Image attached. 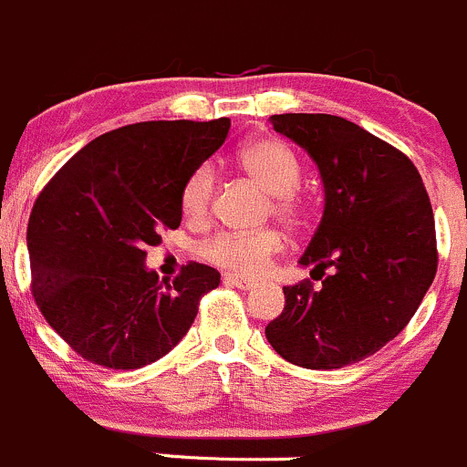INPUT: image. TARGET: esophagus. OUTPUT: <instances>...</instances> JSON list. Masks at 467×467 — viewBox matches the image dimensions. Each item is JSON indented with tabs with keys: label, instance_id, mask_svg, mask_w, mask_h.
<instances>
[{
	"label": "esophagus",
	"instance_id": "obj_1",
	"mask_svg": "<svg viewBox=\"0 0 467 467\" xmlns=\"http://www.w3.org/2000/svg\"><path fill=\"white\" fill-rule=\"evenodd\" d=\"M224 284L229 285H235V288H252L256 281L249 279V276H243V275H235V272H229V275H224Z\"/></svg>",
	"mask_w": 467,
	"mask_h": 467
}]
</instances>
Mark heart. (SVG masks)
Wrapping results in <instances>:
<instances>
[{
  "mask_svg": "<svg viewBox=\"0 0 467 467\" xmlns=\"http://www.w3.org/2000/svg\"><path fill=\"white\" fill-rule=\"evenodd\" d=\"M238 168L270 195L267 213H275L290 227L302 224L306 215V202L299 195L302 165L295 151L276 138H258L247 142L235 156ZM215 195V170L211 163H202L192 170L182 186L179 204L188 220H202L209 215ZM285 240L279 229L258 232H220L200 247L206 261L227 270L256 275L270 263L272 256L284 249Z\"/></svg>",
  "mask_w": 467,
  "mask_h": 467,
  "instance_id": "heart-1",
  "label": "heart"
}]
</instances>
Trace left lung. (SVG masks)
Returning a JSON list of instances; mask_svg holds the SVG:
<instances>
[{
	"instance_id": "8db88e82",
	"label": "left lung",
	"mask_w": 467,
	"mask_h": 467,
	"mask_svg": "<svg viewBox=\"0 0 467 467\" xmlns=\"http://www.w3.org/2000/svg\"><path fill=\"white\" fill-rule=\"evenodd\" d=\"M302 145L325 182V215L302 256L313 276L284 285L267 343L293 366L336 370L390 343L413 317L438 267L431 202L413 161L349 119L272 115Z\"/></svg>"
}]
</instances>
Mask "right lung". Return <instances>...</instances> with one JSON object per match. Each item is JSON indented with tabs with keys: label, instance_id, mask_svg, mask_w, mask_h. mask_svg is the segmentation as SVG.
Returning <instances> with one entry per match:
<instances>
[{
	"label": "right lung",
	"instance_id": "right-lung-1",
	"mask_svg": "<svg viewBox=\"0 0 467 467\" xmlns=\"http://www.w3.org/2000/svg\"><path fill=\"white\" fill-rule=\"evenodd\" d=\"M227 118L159 119L88 142L40 191L26 244L45 320L86 361L136 370L191 329L220 272L186 263L172 284L145 270V247L182 223V186L227 138Z\"/></svg>",
	"mask_w": 467,
	"mask_h": 467
}]
</instances>
